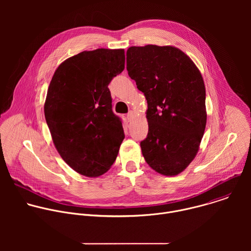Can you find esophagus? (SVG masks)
Segmentation results:
<instances>
[{"label": "esophagus", "instance_id": "obj_1", "mask_svg": "<svg viewBox=\"0 0 251 251\" xmlns=\"http://www.w3.org/2000/svg\"><path fill=\"white\" fill-rule=\"evenodd\" d=\"M134 115H135V112L134 111H130L128 114H127V118L129 121H131L133 118H134Z\"/></svg>", "mask_w": 251, "mask_h": 251}]
</instances>
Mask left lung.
I'll return each mask as SVG.
<instances>
[{
    "label": "left lung",
    "instance_id": "obj_1",
    "mask_svg": "<svg viewBox=\"0 0 251 251\" xmlns=\"http://www.w3.org/2000/svg\"><path fill=\"white\" fill-rule=\"evenodd\" d=\"M126 55L128 75L148 103L142 154L157 173L178 175L195 159L205 129L202 76L194 61L172 46L131 47Z\"/></svg>",
    "mask_w": 251,
    "mask_h": 251
}]
</instances>
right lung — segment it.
Returning a JSON list of instances; mask_svg holds the SVG:
<instances>
[{
    "mask_svg": "<svg viewBox=\"0 0 251 251\" xmlns=\"http://www.w3.org/2000/svg\"><path fill=\"white\" fill-rule=\"evenodd\" d=\"M124 67L122 49L85 50L60 63L50 83L45 116L53 144L82 176L103 175L117 158L125 135L108 84Z\"/></svg>",
    "mask_w": 251,
    "mask_h": 251,
    "instance_id": "obj_1",
    "label": "right lung"
}]
</instances>
